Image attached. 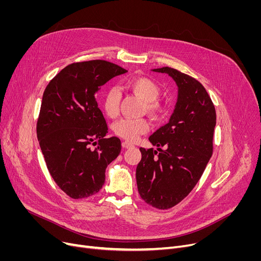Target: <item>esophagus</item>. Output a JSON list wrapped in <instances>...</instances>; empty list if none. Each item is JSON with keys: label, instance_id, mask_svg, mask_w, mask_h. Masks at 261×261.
I'll return each instance as SVG.
<instances>
[{"label": "esophagus", "instance_id": "obj_1", "mask_svg": "<svg viewBox=\"0 0 261 261\" xmlns=\"http://www.w3.org/2000/svg\"><path fill=\"white\" fill-rule=\"evenodd\" d=\"M121 146H122L123 148H132V147H134L133 144H131V143H129V142H126V141L122 142Z\"/></svg>", "mask_w": 261, "mask_h": 261}]
</instances>
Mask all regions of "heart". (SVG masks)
<instances>
[{
    "instance_id": "heart-1",
    "label": "heart",
    "mask_w": 261,
    "mask_h": 261,
    "mask_svg": "<svg viewBox=\"0 0 261 261\" xmlns=\"http://www.w3.org/2000/svg\"><path fill=\"white\" fill-rule=\"evenodd\" d=\"M125 88L139 96L144 100V110L155 119H161L165 115L166 105L158 97L161 93V88L156 81L149 77L136 76L129 78L123 84ZM119 94L115 89H110L103 96L102 107L107 116L114 118L119 112ZM149 130V121L146 118H121L113 125L114 133L120 139L128 142H134L140 135L147 133Z\"/></svg>"
}]
</instances>
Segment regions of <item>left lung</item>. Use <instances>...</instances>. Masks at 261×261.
<instances>
[{"label": "left lung", "instance_id": "1", "mask_svg": "<svg viewBox=\"0 0 261 261\" xmlns=\"http://www.w3.org/2000/svg\"><path fill=\"white\" fill-rule=\"evenodd\" d=\"M153 71L175 81L177 101L169 122L149 138L158 150L140 148L136 183L147 204L168 210L188 196L212 158L216 110L197 79L168 66Z\"/></svg>", "mask_w": 261, "mask_h": 261}]
</instances>
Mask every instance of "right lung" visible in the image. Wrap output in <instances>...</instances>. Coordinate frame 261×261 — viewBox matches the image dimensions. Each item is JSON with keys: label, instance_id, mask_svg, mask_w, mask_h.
<instances>
[{"label": "right lung", "instance_id": "1", "mask_svg": "<svg viewBox=\"0 0 261 261\" xmlns=\"http://www.w3.org/2000/svg\"><path fill=\"white\" fill-rule=\"evenodd\" d=\"M126 72L105 60L75 62L45 88L37 138L54 181L73 199L98 193L107 166L120 152L118 138H105L108 126L95 94L110 79Z\"/></svg>", "mask_w": 261, "mask_h": 261}]
</instances>
